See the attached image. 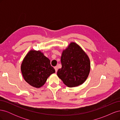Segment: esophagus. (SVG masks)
I'll use <instances>...</instances> for the list:
<instances>
[{"label": "esophagus", "mask_w": 120, "mask_h": 120, "mask_svg": "<svg viewBox=\"0 0 120 120\" xmlns=\"http://www.w3.org/2000/svg\"><path fill=\"white\" fill-rule=\"evenodd\" d=\"M54 69H55V71H56V72H57V70H58V68H57V67H54Z\"/></svg>", "instance_id": "34e87169"}]
</instances>
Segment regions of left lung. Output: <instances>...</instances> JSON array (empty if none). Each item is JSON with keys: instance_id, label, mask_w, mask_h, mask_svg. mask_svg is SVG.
Instances as JSON below:
<instances>
[{"instance_id": "obj_1", "label": "left lung", "mask_w": 120, "mask_h": 120, "mask_svg": "<svg viewBox=\"0 0 120 120\" xmlns=\"http://www.w3.org/2000/svg\"><path fill=\"white\" fill-rule=\"evenodd\" d=\"M60 60L62 67L59 69L57 75L67 86H77L86 81L90 71V60L77 43H70L63 50Z\"/></svg>"}]
</instances>
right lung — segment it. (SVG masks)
<instances>
[{
  "instance_id": "1",
  "label": "right lung",
  "mask_w": 120,
  "mask_h": 120,
  "mask_svg": "<svg viewBox=\"0 0 120 120\" xmlns=\"http://www.w3.org/2000/svg\"><path fill=\"white\" fill-rule=\"evenodd\" d=\"M21 71L24 80L36 88L44 85L48 78L55 72L48 58L40 50L32 49L23 60Z\"/></svg>"
}]
</instances>
